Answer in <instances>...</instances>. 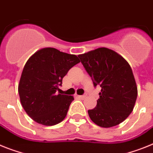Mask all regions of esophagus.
<instances>
[{
	"label": "esophagus",
	"mask_w": 153,
	"mask_h": 153,
	"mask_svg": "<svg viewBox=\"0 0 153 153\" xmlns=\"http://www.w3.org/2000/svg\"><path fill=\"white\" fill-rule=\"evenodd\" d=\"M79 97V98H82V99H83V98H85L86 97V95H79V96H78Z\"/></svg>",
	"instance_id": "esophagus-1"
}]
</instances>
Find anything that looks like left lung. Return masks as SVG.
<instances>
[{
    "label": "left lung",
    "mask_w": 153,
    "mask_h": 153,
    "mask_svg": "<svg viewBox=\"0 0 153 153\" xmlns=\"http://www.w3.org/2000/svg\"><path fill=\"white\" fill-rule=\"evenodd\" d=\"M78 57L94 86L101 87L97 106L88 110L91 119L102 128L119 125L131 113L138 95L130 65L116 52L104 47Z\"/></svg>",
    "instance_id": "left-lung-1"
}]
</instances>
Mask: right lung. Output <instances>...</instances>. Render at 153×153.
Masks as SVG:
<instances>
[{"mask_svg":"<svg viewBox=\"0 0 153 153\" xmlns=\"http://www.w3.org/2000/svg\"><path fill=\"white\" fill-rule=\"evenodd\" d=\"M79 59L54 48H44L30 57L18 84L21 104L37 123L51 126L66 117L74 97L58 94L62 78Z\"/></svg>","mask_w":153,"mask_h":153,"instance_id":"1","label":"right lung"}]
</instances>
